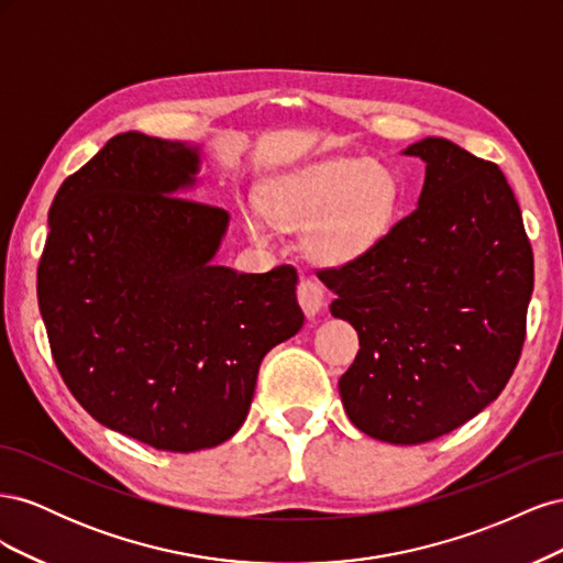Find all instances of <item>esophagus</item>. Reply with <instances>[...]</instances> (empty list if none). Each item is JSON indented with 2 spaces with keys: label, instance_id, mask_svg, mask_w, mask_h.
<instances>
[{
  "label": "esophagus",
  "instance_id": "obj_1",
  "mask_svg": "<svg viewBox=\"0 0 563 563\" xmlns=\"http://www.w3.org/2000/svg\"><path fill=\"white\" fill-rule=\"evenodd\" d=\"M323 300H327V296H323L321 284H317L314 279H302L298 284V302L310 319L323 310Z\"/></svg>",
  "mask_w": 563,
  "mask_h": 563
}]
</instances>
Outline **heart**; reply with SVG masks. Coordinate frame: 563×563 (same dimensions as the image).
Returning <instances> with one entry per match:
<instances>
[{
  "label": "heart",
  "mask_w": 563,
  "mask_h": 563,
  "mask_svg": "<svg viewBox=\"0 0 563 563\" xmlns=\"http://www.w3.org/2000/svg\"><path fill=\"white\" fill-rule=\"evenodd\" d=\"M397 180L385 166L364 159H323L269 180L263 211L279 228H303L302 244L314 261L345 265L376 249L397 213ZM246 232L267 244V220L246 211Z\"/></svg>",
  "instance_id": "heart-1"
}]
</instances>
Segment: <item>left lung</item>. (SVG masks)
I'll return each mask as SVG.
<instances>
[{
	"label": "left lung",
	"instance_id": "8db88e82",
	"mask_svg": "<svg viewBox=\"0 0 563 563\" xmlns=\"http://www.w3.org/2000/svg\"><path fill=\"white\" fill-rule=\"evenodd\" d=\"M424 162L418 207L383 242L323 269L331 314L360 333L338 389L356 430L424 444L498 399L519 362L533 251L500 168L446 139L404 150Z\"/></svg>",
	"mask_w": 563,
	"mask_h": 563
}]
</instances>
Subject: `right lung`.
<instances>
[{
  "instance_id": "obj_1",
  "label": "right lung",
  "mask_w": 563,
  "mask_h": 563,
  "mask_svg": "<svg viewBox=\"0 0 563 563\" xmlns=\"http://www.w3.org/2000/svg\"><path fill=\"white\" fill-rule=\"evenodd\" d=\"M201 145L129 131L48 209L37 300L73 397L106 428L192 453L242 428L263 356L302 329L298 272L213 258L230 213L187 199Z\"/></svg>"
}]
</instances>
